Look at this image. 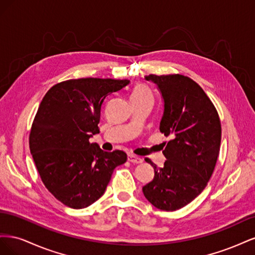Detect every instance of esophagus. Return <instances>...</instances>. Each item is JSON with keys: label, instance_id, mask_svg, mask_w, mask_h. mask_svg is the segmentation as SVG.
Segmentation results:
<instances>
[{"label": "esophagus", "instance_id": "obj_1", "mask_svg": "<svg viewBox=\"0 0 255 255\" xmlns=\"http://www.w3.org/2000/svg\"><path fill=\"white\" fill-rule=\"evenodd\" d=\"M128 160L132 164H141L143 159L139 156H136V155H128Z\"/></svg>", "mask_w": 255, "mask_h": 255}]
</instances>
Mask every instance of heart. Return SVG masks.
Wrapping results in <instances>:
<instances>
[{"label": "heart", "instance_id": "1", "mask_svg": "<svg viewBox=\"0 0 255 255\" xmlns=\"http://www.w3.org/2000/svg\"><path fill=\"white\" fill-rule=\"evenodd\" d=\"M130 101L132 102H143L153 101V94L151 89L144 84H137L130 94Z\"/></svg>", "mask_w": 255, "mask_h": 255}]
</instances>
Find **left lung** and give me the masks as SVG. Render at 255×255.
Here are the masks:
<instances>
[{"instance_id": "left-lung-1", "label": "left lung", "mask_w": 255, "mask_h": 255, "mask_svg": "<svg viewBox=\"0 0 255 255\" xmlns=\"http://www.w3.org/2000/svg\"><path fill=\"white\" fill-rule=\"evenodd\" d=\"M156 84L164 100L159 130L171 139L164 145L167 160L154 168V179L142 187L146 200L161 211L172 212L201 194L217 161L221 125L217 111L203 89L181 74L144 76Z\"/></svg>"}]
</instances>
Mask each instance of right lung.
I'll return each instance as SVG.
<instances>
[{"instance_id": "add662e5", "label": "right lung", "mask_w": 255, "mask_h": 255, "mask_svg": "<svg viewBox=\"0 0 255 255\" xmlns=\"http://www.w3.org/2000/svg\"><path fill=\"white\" fill-rule=\"evenodd\" d=\"M128 80L78 79L58 83L45 94L29 134V150L41 181L58 201L85 208L101 198L114 169L127 154L105 152L89 138L100 133L105 100Z\"/></svg>"}]
</instances>
